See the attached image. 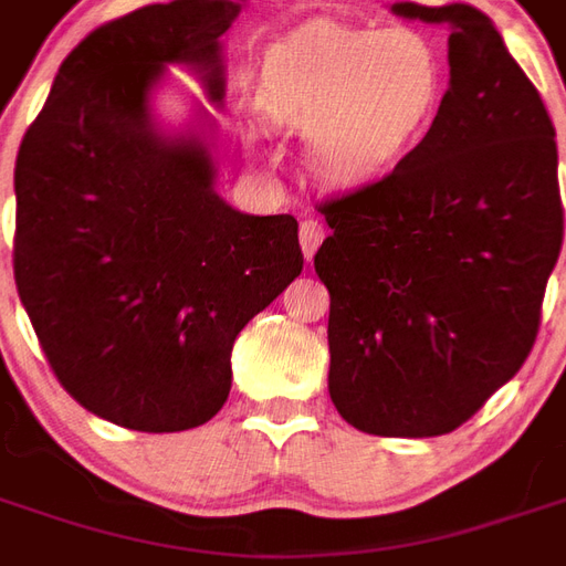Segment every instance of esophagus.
I'll list each match as a JSON object with an SVG mask.
<instances>
[{
	"mask_svg": "<svg viewBox=\"0 0 566 566\" xmlns=\"http://www.w3.org/2000/svg\"><path fill=\"white\" fill-rule=\"evenodd\" d=\"M324 235H327V227H324V221H318V218H306V221L300 223V245H303V258L306 260L315 258V251H318V245L324 242Z\"/></svg>",
	"mask_w": 566,
	"mask_h": 566,
	"instance_id": "34e87169",
	"label": "esophagus"
}]
</instances>
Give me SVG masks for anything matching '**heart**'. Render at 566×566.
I'll list each match as a JSON object with an SVG mask.
<instances>
[{
    "instance_id": "b5f03b06",
    "label": "heart",
    "mask_w": 566,
    "mask_h": 566,
    "mask_svg": "<svg viewBox=\"0 0 566 566\" xmlns=\"http://www.w3.org/2000/svg\"><path fill=\"white\" fill-rule=\"evenodd\" d=\"M446 99L433 42L409 27L306 23L263 56L258 105L275 127L308 136L327 181L367 185L430 136Z\"/></svg>"
}]
</instances>
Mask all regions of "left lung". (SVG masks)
<instances>
[{
    "instance_id": "left-lung-1",
    "label": "left lung",
    "mask_w": 566,
    "mask_h": 566,
    "mask_svg": "<svg viewBox=\"0 0 566 566\" xmlns=\"http://www.w3.org/2000/svg\"><path fill=\"white\" fill-rule=\"evenodd\" d=\"M449 27L437 124L391 175L324 206L331 388L376 437H442L522 369L564 242L558 145L488 14L394 2Z\"/></svg>"
}]
</instances>
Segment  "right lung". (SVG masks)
Listing matches in <instances>:
<instances>
[{
	"mask_svg": "<svg viewBox=\"0 0 566 566\" xmlns=\"http://www.w3.org/2000/svg\"><path fill=\"white\" fill-rule=\"evenodd\" d=\"M248 0L154 2L63 60L14 166V282L48 364L87 412L175 433L221 412L235 336L303 270L291 214L214 190V120L154 115L169 66L223 103L221 35Z\"/></svg>",
	"mask_w": 566,
	"mask_h": 566,
	"instance_id": "1",
	"label": "right lung"
}]
</instances>
